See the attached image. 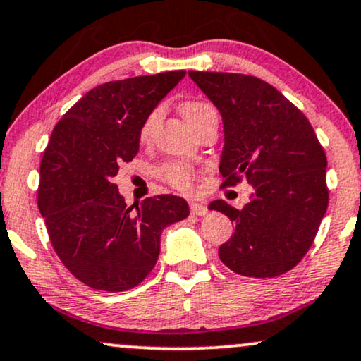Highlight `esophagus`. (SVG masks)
Returning a JSON list of instances; mask_svg holds the SVG:
<instances>
[{
    "label": "esophagus",
    "instance_id": "obj_1",
    "mask_svg": "<svg viewBox=\"0 0 361 361\" xmlns=\"http://www.w3.org/2000/svg\"><path fill=\"white\" fill-rule=\"evenodd\" d=\"M190 212L193 214H198V216H204V214L208 213V207L203 203H198V202H191L190 203Z\"/></svg>",
    "mask_w": 361,
    "mask_h": 361
}]
</instances>
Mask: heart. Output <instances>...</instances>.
<instances>
[{
    "instance_id": "obj_1",
    "label": "heart",
    "mask_w": 361,
    "mask_h": 361,
    "mask_svg": "<svg viewBox=\"0 0 361 361\" xmlns=\"http://www.w3.org/2000/svg\"><path fill=\"white\" fill-rule=\"evenodd\" d=\"M181 113H183L185 120L190 123L191 128H195L200 121L209 115H216L212 104L202 99H186L181 104ZM159 118H161V108H154L148 113L140 128V141L141 143H148L152 140L154 128H157ZM159 176L163 181L178 191H190L193 188L195 180L198 178V170L195 166L188 165L183 161H168L159 168Z\"/></svg>"
}]
</instances>
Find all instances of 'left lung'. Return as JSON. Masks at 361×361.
I'll return each mask as SVG.
<instances>
[{"label":"left lung","instance_id":"left-lung-1","mask_svg":"<svg viewBox=\"0 0 361 361\" xmlns=\"http://www.w3.org/2000/svg\"><path fill=\"white\" fill-rule=\"evenodd\" d=\"M188 75L221 113V186L245 178L255 190L241 209L209 203L235 225L220 259L243 276L283 275L302 262L326 213L325 149L308 118L267 81L240 73Z\"/></svg>","mask_w":361,"mask_h":361}]
</instances>
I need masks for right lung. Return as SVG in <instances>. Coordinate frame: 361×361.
<instances>
[{
	"mask_svg": "<svg viewBox=\"0 0 361 361\" xmlns=\"http://www.w3.org/2000/svg\"><path fill=\"white\" fill-rule=\"evenodd\" d=\"M185 75L108 81L54 126L41 158L38 208L58 258L90 288L116 293L140 285L157 264L161 231L190 214L173 195L126 207L113 183L138 153L141 123Z\"/></svg>",
	"mask_w": 361,
	"mask_h": 361,
	"instance_id": "right-lung-1",
	"label": "right lung"
}]
</instances>
